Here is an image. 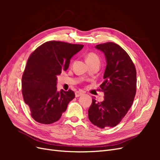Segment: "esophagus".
<instances>
[{
	"instance_id": "34e87169",
	"label": "esophagus",
	"mask_w": 160,
	"mask_h": 160,
	"mask_svg": "<svg viewBox=\"0 0 160 160\" xmlns=\"http://www.w3.org/2000/svg\"><path fill=\"white\" fill-rule=\"evenodd\" d=\"M83 94V92H81V91H76L75 92V97H76V98H78V97L82 95Z\"/></svg>"
}]
</instances>
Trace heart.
Instances as JSON below:
<instances>
[{
    "instance_id": "1",
    "label": "heart",
    "mask_w": 160,
    "mask_h": 160,
    "mask_svg": "<svg viewBox=\"0 0 160 160\" xmlns=\"http://www.w3.org/2000/svg\"><path fill=\"white\" fill-rule=\"evenodd\" d=\"M86 61L89 65L91 63H95V62L99 63L100 61L98 55L94 52H89L86 56Z\"/></svg>"
}]
</instances>
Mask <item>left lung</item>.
Here are the masks:
<instances>
[{"label": "left lung", "mask_w": 160, "mask_h": 160, "mask_svg": "<svg viewBox=\"0 0 160 160\" xmlns=\"http://www.w3.org/2000/svg\"><path fill=\"white\" fill-rule=\"evenodd\" d=\"M105 57L104 81L100 85L104 93L102 102L92 99L88 110L90 122L97 127H115L132 107L136 93V70L124 49L116 43L108 42L95 46Z\"/></svg>", "instance_id": "1"}]
</instances>
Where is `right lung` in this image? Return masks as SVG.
<instances>
[{"label": "right lung", "mask_w": 160, "mask_h": 160, "mask_svg": "<svg viewBox=\"0 0 160 160\" xmlns=\"http://www.w3.org/2000/svg\"><path fill=\"white\" fill-rule=\"evenodd\" d=\"M83 46L51 41L31 53L22 77V93L36 122L43 124L57 122L75 98L71 89L57 91V76L68 69L71 58Z\"/></svg>", "instance_id": "obj_1"}]
</instances>
